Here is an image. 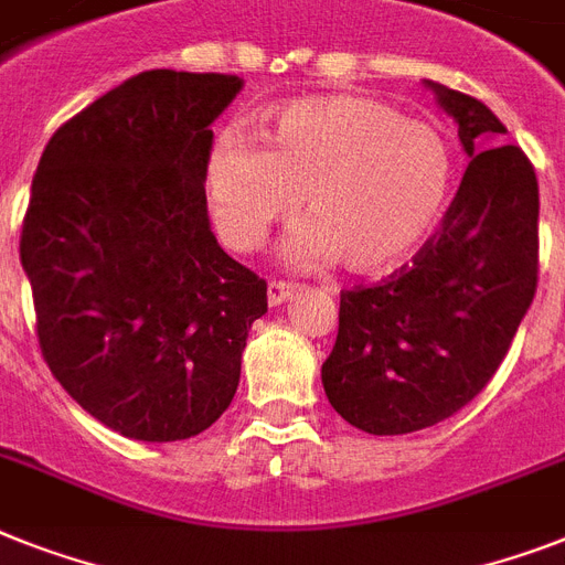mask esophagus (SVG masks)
<instances>
[{
    "label": "esophagus",
    "instance_id": "1",
    "mask_svg": "<svg viewBox=\"0 0 565 565\" xmlns=\"http://www.w3.org/2000/svg\"><path fill=\"white\" fill-rule=\"evenodd\" d=\"M292 292H296V287H292L290 281H269V287H267L269 307L284 305V301H287V298H290Z\"/></svg>",
    "mask_w": 565,
    "mask_h": 565
}]
</instances>
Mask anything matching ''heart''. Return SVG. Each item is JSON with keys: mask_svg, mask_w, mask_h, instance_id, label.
Returning <instances> with one entry per match:
<instances>
[{"mask_svg": "<svg viewBox=\"0 0 565 565\" xmlns=\"http://www.w3.org/2000/svg\"><path fill=\"white\" fill-rule=\"evenodd\" d=\"M452 156L435 127L369 98L296 100L275 116L264 148L226 132L211 150L209 203L232 249H258L296 214L310 226L287 246L296 264L337 258L351 273H386L438 226Z\"/></svg>", "mask_w": 565, "mask_h": 565, "instance_id": "obj_1", "label": "heart"}]
</instances>
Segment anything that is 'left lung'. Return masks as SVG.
I'll return each instance as SVG.
<instances>
[{
  "instance_id": "8db88e82",
  "label": "left lung",
  "mask_w": 565,
  "mask_h": 565,
  "mask_svg": "<svg viewBox=\"0 0 565 565\" xmlns=\"http://www.w3.org/2000/svg\"><path fill=\"white\" fill-rule=\"evenodd\" d=\"M467 164L441 226L388 278L342 290L322 365L330 406L369 435H406L465 409L505 360L540 273L534 164L465 92L429 84Z\"/></svg>"
}]
</instances>
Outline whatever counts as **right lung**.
<instances>
[{
    "label": "right lung",
    "instance_id": "obj_1",
    "mask_svg": "<svg viewBox=\"0 0 565 565\" xmlns=\"http://www.w3.org/2000/svg\"><path fill=\"white\" fill-rule=\"evenodd\" d=\"M243 81L150 68L45 145L20 258L57 383L136 441L209 429L237 392L267 281L228 258L205 209L214 132Z\"/></svg>",
    "mask_w": 565,
    "mask_h": 565
}]
</instances>
